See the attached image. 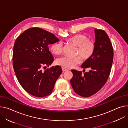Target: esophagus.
Returning a JSON list of instances; mask_svg holds the SVG:
<instances>
[{
    "instance_id": "obj_1",
    "label": "esophagus",
    "mask_w": 128,
    "mask_h": 128,
    "mask_svg": "<svg viewBox=\"0 0 128 128\" xmlns=\"http://www.w3.org/2000/svg\"><path fill=\"white\" fill-rule=\"evenodd\" d=\"M62 71H63V72L67 71V69H66V68H64V67H62Z\"/></svg>"
}]
</instances>
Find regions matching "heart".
<instances>
[{
	"label": "heart",
	"mask_w": 128,
	"mask_h": 128,
	"mask_svg": "<svg viewBox=\"0 0 128 128\" xmlns=\"http://www.w3.org/2000/svg\"><path fill=\"white\" fill-rule=\"evenodd\" d=\"M68 41L76 46L75 54L79 55L83 60H86L92 56L95 50V44L89 40L87 36L83 34H76L69 38ZM50 50L54 54H59L62 51V43L58 41L52 43ZM80 58L78 56L74 57L64 56L56 60V64L66 68H71L80 62Z\"/></svg>",
	"instance_id": "heart-1"
}]
</instances>
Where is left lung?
Segmentation results:
<instances>
[{"label": "left lung", "instance_id": "left-lung-1", "mask_svg": "<svg viewBox=\"0 0 128 128\" xmlns=\"http://www.w3.org/2000/svg\"><path fill=\"white\" fill-rule=\"evenodd\" d=\"M96 42L94 54L82 65L89 71L72 69L71 85L74 92L83 97H89L98 92L106 83L109 76L113 60L112 45L107 33L102 30H94Z\"/></svg>", "mask_w": 128, "mask_h": 128}]
</instances>
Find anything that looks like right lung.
Returning a JSON list of instances; mask_svg holds the SVG:
<instances>
[{
  "label": "right lung",
  "instance_id": "obj_1",
  "mask_svg": "<svg viewBox=\"0 0 128 128\" xmlns=\"http://www.w3.org/2000/svg\"><path fill=\"white\" fill-rule=\"evenodd\" d=\"M59 41L49 32L32 28L20 34L15 42L13 65L15 74L22 88L34 96L41 98L51 94L62 72L60 66L42 70L54 61L48 45Z\"/></svg>",
  "mask_w": 128,
  "mask_h": 128
}]
</instances>
